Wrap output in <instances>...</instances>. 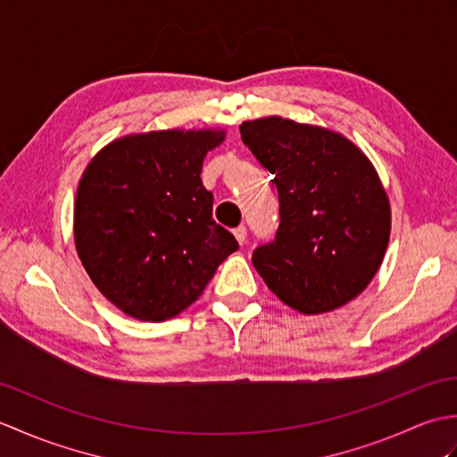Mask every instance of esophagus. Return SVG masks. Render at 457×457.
<instances>
[{
    "label": "esophagus",
    "instance_id": "1",
    "mask_svg": "<svg viewBox=\"0 0 457 457\" xmlns=\"http://www.w3.org/2000/svg\"><path fill=\"white\" fill-rule=\"evenodd\" d=\"M234 236H236V239L239 241V245H244L245 239H247V229H245V226L236 228V229H234Z\"/></svg>",
    "mask_w": 457,
    "mask_h": 457
}]
</instances>
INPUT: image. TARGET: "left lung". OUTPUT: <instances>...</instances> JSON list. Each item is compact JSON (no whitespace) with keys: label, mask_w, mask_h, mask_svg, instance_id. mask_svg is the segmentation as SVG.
Segmentation results:
<instances>
[{"label":"left lung","mask_w":457,"mask_h":457,"mask_svg":"<svg viewBox=\"0 0 457 457\" xmlns=\"http://www.w3.org/2000/svg\"><path fill=\"white\" fill-rule=\"evenodd\" d=\"M239 131L280 202L275 241L251 257L257 273L300 314L342 308L371 283L389 245L391 204L373 162L342 133L280 115Z\"/></svg>","instance_id":"8db88e82"}]
</instances>
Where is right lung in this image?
<instances>
[{
	"label": "right lung",
	"instance_id": "obj_1",
	"mask_svg": "<svg viewBox=\"0 0 457 457\" xmlns=\"http://www.w3.org/2000/svg\"><path fill=\"white\" fill-rule=\"evenodd\" d=\"M223 129H161L113 139L76 190L74 245L96 288L141 322L198 300L237 241L212 218L200 172Z\"/></svg>",
	"mask_w": 457,
	"mask_h": 457
}]
</instances>
